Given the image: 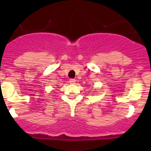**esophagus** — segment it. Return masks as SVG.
<instances>
[{
  "mask_svg": "<svg viewBox=\"0 0 151 151\" xmlns=\"http://www.w3.org/2000/svg\"><path fill=\"white\" fill-rule=\"evenodd\" d=\"M75 83H76V80H74V79H70L69 80L70 84H74Z\"/></svg>",
  "mask_w": 151,
  "mask_h": 151,
  "instance_id": "1",
  "label": "esophagus"
}]
</instances>
